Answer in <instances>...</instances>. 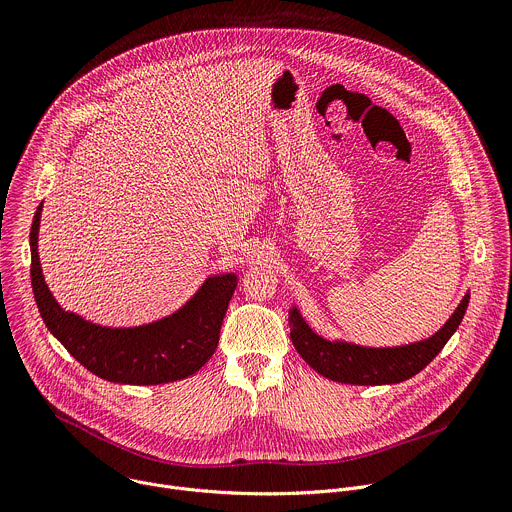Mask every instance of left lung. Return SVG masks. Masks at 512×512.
<instances>
[{"mask_svg":"<svg viewBox=\"0 0 512 512\" xmlns=\"http://www.w3.org/2000/svg\"><path fill=\"white\" fill-rule=\"evenodd\" d=\"M468 302L470 294L464 296L440 332L407 346L362 348L346 342H328L308 328L298 310L289 312V338L310 367L330 381L346 385L401 383L423 371L437 352L446 346V342L458 330Z\"/></svg>","mask_w":512,"mask_h":512,"instance_id":"8db88e82","label":"left lung"}]
</instances>
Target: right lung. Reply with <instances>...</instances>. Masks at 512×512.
<instances>
[{"label": "right lung", "mask_w": 512, "mask_h": 512, "mask_svg": "<svg viewBox=\"0 0 512 512\" xmlns=\"http://www.w3.org/2000/svg\"><path fill=\"white\" fill-rule=\"evenodd\" d=\"M40 206L30 231L32 289L46 328L93 375L125 385H160L194 375L214 354L237 275L204 281L176 314L139 328H101L60 310L44 283L38 259Z\"/></svg>", "instance_id": "obj_1"}]
</instances>
